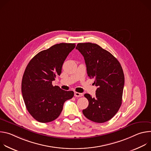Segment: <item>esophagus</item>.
I'll return each instance as SVG.
<instances>
[{
  "instance_id": "esophagus-1",
  "label": "esophagus",
  "mask_w": 151,
  "mask_h": 151,
  "mask_svg": "<svg viewBox=\"0 0 151 151\" xmlns=\"http://www.w3.org/2000/svg\"><path fill=\"white\" fill-rule=\"evenodd\" d=\"M74 96H75V97H82V96H83V94H82V93H80L75 92V93H74Z\"/></svg>"
}]
</instances>
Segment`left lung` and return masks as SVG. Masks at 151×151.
<instances>
[{
  "label": "left lung",
  "mask_w": 151,
  "mask_h": 151,
  "mask_svg": "<svg viewBox=\"0 0 151 151\" xmlns=\"http://www.w3.org/2000/svg\"><path fill=\"white\" fill-rule=\"evenodd\" d=\"M76 49L83 56L88 76L98 87L96 96L85 94L88 106L84 116L97 123L112 119L122 104L124 75L118 60L109 52L92 43H79Z\"/></svg>",
  "instance_id": "1"
}]
</instances>
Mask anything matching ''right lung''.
<instances>
[{"label": "right lung", "instance_id": "right-lung-1", "mask_svg": "<svg viewBox=\"0 0 151 151\" xmlns=\"http://www.w3.org/2000/svg\"><path fill=\"white\" fill-rule=\"evenodd\" d=\"M75 44L60 43L37 54L24 71L21 91L26 108L36 121L46 123L57 119L63 104L74 93L64 91L52 81L61 73L63 64Z\"/></svg>", "mask_w": 151, "mask_h": 151}]
</instances>
